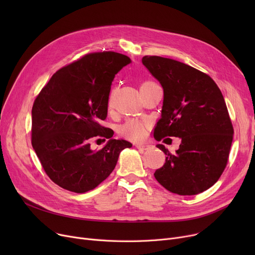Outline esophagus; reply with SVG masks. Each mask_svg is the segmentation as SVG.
I'll return each mask as SVG.
<instances>
[{"instance_id":"obj_1","label":"esophagus","mask_w":255,"mask_h":255,"mask_svg":"<svg viewBox=\"0 0 255 255\" xmlns=\"http://www.w3.org/2000/svg\"><path fill=\"white\" fill-rule=\"evenodd\" d=\"M135 148L139 149V150H145L149 148V144L146 143H135Z\"/></svg>"}]
</instances>
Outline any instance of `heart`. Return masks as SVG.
<instances>
[{
  "mask_svg": "<svg viewBox=\"0 0 255 255\" xmlns=\"http://www.w3.org/2000/svg\"><path fill=\"white\" fill-rule=\"evenodd\" d=\"M155 83L153 82H144L141 88H145V87H150L152 85H154ZM145 125L141 122H138V121L135 120H128L126 122L120 127V133L122 134L124 137L128 138V139H132V140H138L141 139L144 135H145Z\"/></svg>",
  "mask_w": 255,
  "mask_h": 255,
  "instance_id": "1",
  "label": "heart"
}]
</instances>
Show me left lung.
I'll return each instance as SVG.
<instances>
[{
    "label": "left lung",
    "mask_w": 255,
    "mask_h": 255,
    "mask_svg": "<svg viewBox=\"0 0 255 255\" xmlns=\"http://www.w3.org/2000/svg\"><path fill=\"white\" fill-rule=\"evenodd\" d=\"M142 64L164 92L155 139L181 138L176 154L157 144L166 159L155 179L179 195L203 192L221 177L233 141L234 127L222 93L208 74L179 61L144 56Z\"/></svg>",
    "instance_id": "1"
}]
</instances>
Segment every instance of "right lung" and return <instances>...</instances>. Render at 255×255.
<instances>
[{
  "label": "right lung",
  "mask_w": 255,
  "mask_h": 255,
  "mask_svg": "<svg viewBox=\"0 0 255 255\" xmlns=\"http://www.w3.org/2000/svg\"><path fill=\"white\" fill-rule=\"evenodd\" d=\"M131 62L115 51L92 52L59 69L36 97L32 109V145L49 179L75 193L93 190L115 169L124 139H111L99 151L92 138H111L100 125L115 75ZM105 140V139H104Z\"/></svg>",
  "instance_id": "obj_1"
}]
</instances>
